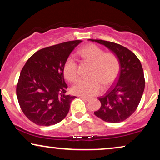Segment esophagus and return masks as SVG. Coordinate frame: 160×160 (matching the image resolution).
Masks as SVG:
<instances>
[{
    "mask_svg": "<svg viewBox=\"0 0 160 160\" xmlns=\"http://www.w3.org/2000/svg\"><path fill=\"white\" fill-rule=\"evenodd\" d=\"M80 98H82L83 100H86V101H87V102H89V101H90V98H85V97H83V96H80Z\"/></svg>",
    "mask_w": 160,
    "mask_h": 160,
    "instance_id": "esophagus-1",
    "label": "esophagus"
}]
</instances>
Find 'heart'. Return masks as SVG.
Masks as SVG:
<instances>
[{"mask_svg":"<svg viewBox=\"0 0 160 160\" xmlns=\"http://www.w3.org/2000/svg\"><path fill=\"white\" fill-rule=\"evenodd\" d=\"M78 54L83 60L92 64L89 79H81L72 87L74 95L91 98L99 94L102 87H108L117 77L119 72V61L113 53H105L103 49L95 44H89L79 50ZM66 79L73 82L78 78L77 64L75 60L68 58L63 67Z\"/></svg>","mask_w":160,"mask_h":160,"instance_id":"obj_1","label":"heart"}]
</instances>
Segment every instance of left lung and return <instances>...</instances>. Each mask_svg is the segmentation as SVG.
<instances>
[{
  "label": "left lung",
  "instance_id": "left-lung-1",
  "mask_svg": "<svg viewBox=\"0 0 160 160\" xmlns=\"http://www.w3.org/2000/svg\"><path fill=\"white\" fill-rule=\"evenodd\" d=\"M103 45L117 57L120 71L117 82L98 100L101 102L96 117L111 123L121 122L136 110L145 88L143 70L136 55L123 46L102 40L89 39Z\"/></svg>",
  "mask_w": 160,
  "mask_h": 160
}]
</instances>
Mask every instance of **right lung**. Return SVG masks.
<instances>
[{"label": "right lung", "instance_id": "right-lung-1", "mask_svg": "<svg viewBox=\"0 0 160 160\" xmlns=\"http://www.w3.org/2000/svg\"><path fill=\"white\" fill-rule=\"evenodd\" d=\"M82 41L61 43L38 50L22 69L17 96L26 117L38 125L58 124L66 117L76 97L66 94L65 61Z\"/></svg>", "mask_w": 160, "mask_h": 160}]
</instances>
